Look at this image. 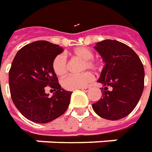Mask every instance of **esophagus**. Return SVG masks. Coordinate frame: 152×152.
I'll return each mask as SVG.
<instances>
[{"mask_svg": "<svg viewBox=\"0 0 152 152\" xmlns=\"http://www.w3.org/2000/svg\"><path fill=\"white\" fill-rule=\"evenodd\" d=\"M83 91H85V92H88V91L91 90V87H89V86H86V87H84V88H82L81 89Z\"/></svg>", "mask_w": 152, "mask_h": 152, "instance_id": "esophagus-1", "label": "esophagus"}]
</instances>
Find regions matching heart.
I'll return each instance as SVG.
<instances>
[{
    "label": "heart",
    "instance_id": "obj_1",
    "mask_svg": "<svg viewBox=\"0 0 152 152\" xmlns=\"http://www.w3.org/2000/svg\"><path fill=\"white\" fill-rule=\"evenodd\" d=\"M72 55L74 57L79 58L83 61L81 69L84 71L86 69L97 70L100 68V63L93 59V51L87 47H78L72 51ZM52 69L54 73L59 76L63 77L67 72V63L66 56L64 55H57L52 61ZM93 80V75L90 72L79 74V75H69L62 79L61 85L67 91H73L83 88Z\"/></svg>",
    "mask_w": 152,
    "mask_h": 152
}]
</instances>
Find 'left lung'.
<instances>
[{
	"instance_id": "8db88e82",
	"label": "left lung",
	"mask_w": 152,
	"mask_h": 152,
	"mask_svg": "<svg viewBox=\"0 0 152 152\" xmlns=\"http://www.w3.org/2000/svg\"><path fill=\"white\" fill-rule=\"evenodd\" d=\"M94 48L102 56L105 67L97 81L104 86L103 96L92 104V108L103 118L121 119L131 113L141 97L143 64L129 46L118 40L105 39L97 42ZM108 86L112 87L111 91Z\"/></svg>"
}]
</instances>
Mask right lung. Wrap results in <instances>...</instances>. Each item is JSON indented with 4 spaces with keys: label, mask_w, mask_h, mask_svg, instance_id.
Here are the masks:
<instances>
[{
    "label": "right lung",
    "mask_w": 152,
    "mask_h": 152,
    "mask_svg": "<svg viewBox=\"0 0 152 152\" xmlns=\"http://www.w3.org/2000/svg\"><path fill=\"white\" fill-rule=\"evenodd\" d=\"M63 51L58 45L38 40L18 51L9 71V88L18 110L28 120L46 124L66 112L73 92L61 88L52 61ZM47 86L56 92L49 97ZM52 91V90H51Z\"/></svg>",
    "instance_id": "obj_1"
}]
</instances>
